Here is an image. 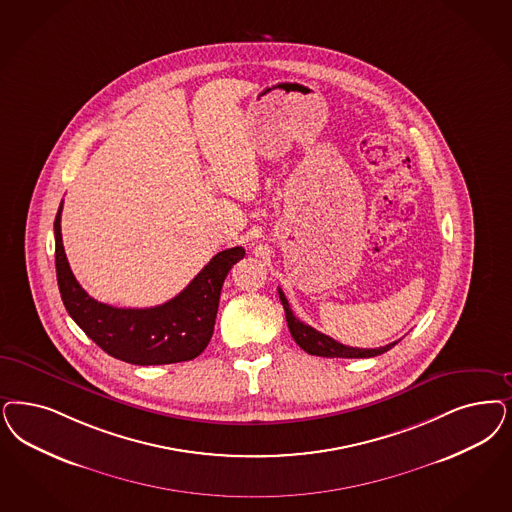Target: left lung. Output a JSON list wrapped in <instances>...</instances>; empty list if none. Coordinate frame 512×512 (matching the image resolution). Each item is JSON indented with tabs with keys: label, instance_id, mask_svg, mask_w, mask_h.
I'll return each instance as SVG.
<instances>
[{
	"label": "left lung",
	"instance_id": "1",
	"mask_svg": "<svg viewBox=\"0 0 512 512\" xmlns=\"http://www.w3.org/2000/svg\"><path fill=\"white\" fill-rule=\"evenodd\" d=\"M280 300H282L283 310H285V319H287V327L289 333L293 336V340L299 344L300 348L310 355H319V357H346V359H359V357H376L382 353L391 350L397 342H391L388 346L382 348H352V346H344L340 342H336L335 338L323 335L316 331L314 327L302 323L299 318H295L293 310L289 308V302L285 299L282 289L278 287Z\"/></svg>",
	"mask_w": 512,
	"mask_h": 512
}]
</instances>
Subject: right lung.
Instances as JSON below:
<instances>
[{
    "mask_svg": "<svg viewBox=\"0 0 512 512\" xmlns=\"http://www.w3.org/2000/svg\"><path fill=\"white\" fill-rule=\"evenodd\" d=\"M62 202L54 219L56 280L71 319L92 342L132 365H170L191 361L213 335L221 287L246 249L219 251L177 297L153 308H115L89 297L71 272L60 232Z\"/></svg>",
    "mask_w": 512,
    "mask_h": 512,
    "instance_id": "1",
    "label": "right lung"
}]
</instances>
